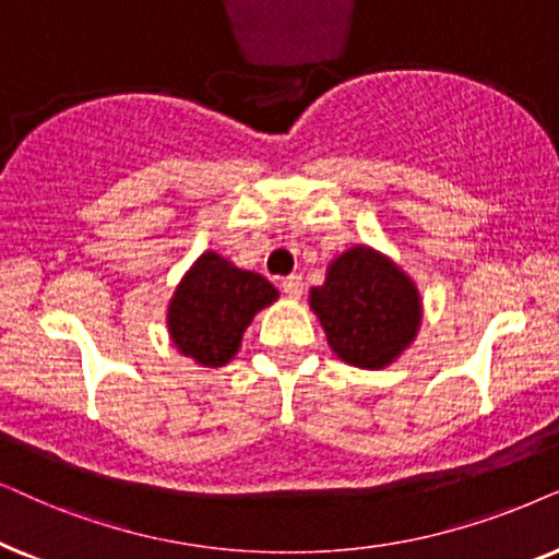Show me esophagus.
Returning a JSON list of instances; mask_svg holds the SVG:
<instances>
[{"mask_svg":"<svg viewBox=\"0 0 559 559\" xmlns=\"http://www.w3.org/2000/svg\"><path fill=\"white\" fill-rule=\"evenodd\" d=\"M281 288H284V294L288 296V299H299V296L304 294V281H301V275H296V273L286 275V278L281 281Z\"/></svg>","mask_w":559,"mask_h":559,"instance_id":"1","label":"esophagus"}]
</instances>
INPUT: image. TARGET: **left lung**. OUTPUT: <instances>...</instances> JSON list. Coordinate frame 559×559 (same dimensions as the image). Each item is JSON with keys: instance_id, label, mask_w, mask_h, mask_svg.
I'll list each match as a JSON object with an SVG mask.
<instances>
[{"instance_id": "8db88e82", "label": "left lung", "mask_w": 559, "mask_h": 559, "mask_svg": "<svg viewBox=\"0 0 559 559\" xmlns=\"http://www.w3.org/2000/svg\"><path fill=\"white\" fill-rule=\"evenodd\" d=\"M311 309L337 357L357 368H383L412 345L421 304L412 281L370 248H349L311 292Z\"/></svg>"}]
</instances>
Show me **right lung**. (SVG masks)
Instances as JSON below:
<instances>
[{
  "label": "right lung",
  "mask_w": 559,
  "mask_h": 559,
  "mask_svg": "<svg viewBox=\"0 0 559 559\" xmlns=\"http://www.w3.org/2000/svg\"><path fill=\"white\" fill-rule=\"evenodd\" d=\"M275 286L260 273L240 271L217 252H204L170 299V337L183 355L202 366H225L240 347L255 311L275 301Z\"/></svg>",
  "instance_id": "right-lung-1"
}]
</instances>
